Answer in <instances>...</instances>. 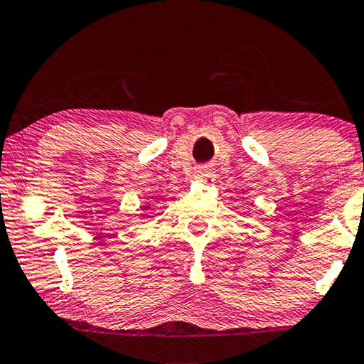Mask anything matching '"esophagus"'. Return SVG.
Wrapping results in <instances>:
<instances>
[{
  "mask_svg": "<svg viewBox=\"0 0 364 364\" xmlns=\"http://www.w3.org/2000/svg\"><path fill=\"white\" fill-rule=\"evenodd\" d=\"M196 181L200 183H205V185H212L213 181H215V174H213V171L208 168V166H203V168H200L196 171Z\"/></svg>",
  "mask_w": 364,
  "mask_h": 364,
  "instance_id": "34e87169",
  "label": "esophagus"
}]
</instances>
